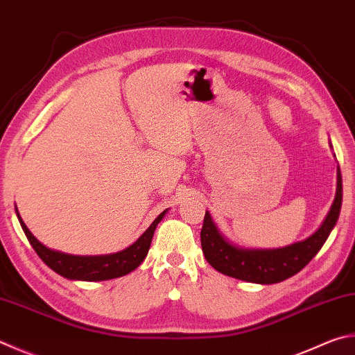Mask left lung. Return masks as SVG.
<instances>
[{"mask_svg":"<svg viewBox=\"0 0 355 355\" xmlns=\"http://www.w3.org/2000/svg\"><path fill=\"white\" fill-rule=\"evenodd\" d=\"M341 198H343V184H341L338 167L337 194L321 227L306 241L275 250H243L234 247L223 239L216 225L212 223L209 212L206 211L202 233H200L203 254L217 272L231 278L256 282V284H275L284 281L301 272L323 247L338 220Z\"/></svg>","mask_w":355,"mask_h":355,"instance_id":"1","label":"left lung"}]
</instances>
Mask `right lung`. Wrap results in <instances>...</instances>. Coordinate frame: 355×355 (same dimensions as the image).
Returning a JSON list of instances; mask_svg holds the SVG:
<instances>
[{
    "instance_id": "1",
    "label": "right lung",
    "mask_w": 355,
    "mask_h": 355,
    "mask_svg": "<svg viewBox=\"0 0 355 355\" xmlns=\"http://www.w3.org/2000/svg\"><path fill=\"white\" fill-rule=\"evenodd\" d=\"M164 214L166 211L161 212L137 242L132 243L128 248L119 251V253L104 256H73L60 253V251L49 250L42 242H38L32 236L28 227H26L17 211L18 220L21 223L24 234L31 242L32 248L35 250V253L40 256V259L51 270H54L55 273L63 276V278L79 281H107L113 278H121V276L130 273L135 268L139 267V263L144 261L147 251L150 248L153 231H155L157 225L161 222Z\"/></svg>"
}]
</instances>
